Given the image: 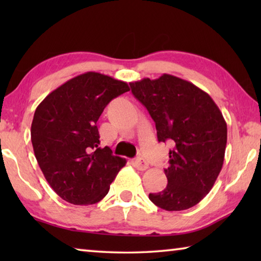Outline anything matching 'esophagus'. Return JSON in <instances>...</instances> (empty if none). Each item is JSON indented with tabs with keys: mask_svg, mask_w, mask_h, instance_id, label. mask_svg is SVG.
<instances>
[{
	"mask_svg": "<svg viewBox=\"0 0 261 261\" xmlns=\"http://www.w3.org/2000/svg\"><path fill=\"white\" fill-rule=\"evenodd\" d=\"M132 163H134V166L137 168V169H139V170H145V169H147V168H148L147 163L145 162L143 159H140V158L135 159V160L132 161Z\"/></svg>",
	"mask_w": 261,
	"mask_h": 261,
	"instance_id": "34e87169",
	"label": "esophagus"
}]
</instances>
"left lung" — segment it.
Segmentation results:
<instances>
[{
    "instance_id": "8db88e82",
    "label": "left lung",
    "mask_w": 261,
    "mask_h": 261,
    "mask_svg": "<svg viewBox=\"0 0 261 261\" xmlns=\"http://www.w3.org/2000/svg\"><path fill=\"white\" fill-rule=\"evenodd\" d=\"M131 92L155 122L158 140L174 144L168 184L149 200L166 211L197 205L213 188L223 166L227 123L211 96L192 83L163 73L130 83Z\"/></svg>"
}]
</instances>
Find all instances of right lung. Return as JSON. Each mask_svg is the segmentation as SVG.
I'll return each instance as SVG.
<instances>
[{
	"mask_svg": "<svg viewBox=\"0 0 261 261\" xmlns=\"http://www.w3.org/2000/svg\"><path fill=\"white\" fill-rule=\"evenodd\" d=\"M130 91L125 82L99 72L70 79L35 109L31 125L34 155L51 189L73 205L103 199L126 160L101 148L96 126L110 101Z\"/></svg>",
	"mask_w": 261,
	"mask_h": 261,
	"instance_id": "right-lung-1",
	"label": "right lung"
}]
</instances>
